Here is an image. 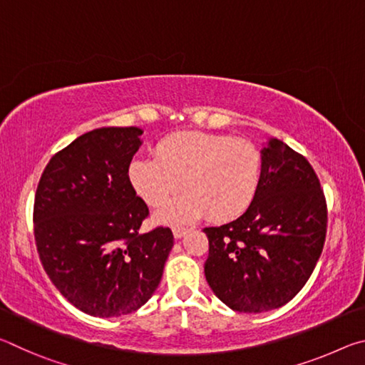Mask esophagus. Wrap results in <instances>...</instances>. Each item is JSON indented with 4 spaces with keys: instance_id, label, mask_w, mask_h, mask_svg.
Wrapping results in <instances>:
<instances>
[{
    "instance_id": "esophagus-1",
    "label": "esophagus",
    "mask_w": 365,
    "mask_h": 365,
    "mask_svg": "<svg viewBox=\"0 0 365 365\" xmlns=\"http://www.w3.org/2000/svg\"><path fill=\"white\" fill-rule=\"evenodd\" d=\"M172 232H174V237H175L177 240H180V238L185 237V235L188 233V228H185V227H174V228H172Z\"/></svg>"
}]
</instances>
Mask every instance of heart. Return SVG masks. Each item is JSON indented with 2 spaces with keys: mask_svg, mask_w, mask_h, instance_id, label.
I'll use <instances>...</instances> for the list:
<instances>
[{
  "mask_svg": "<svg viewBox=\"0 0 365 365\" xmlns=\"http://www.w3.org/2000/svg\"><path fill=\"white\" fill-rule=\"evenodd\" d=\"M262 174V158L246 140L225 135L182 132L159 141L156 158L133 159L130 182L148 205L159 207L187 190L158 214L170 224L197 219H232L251 205Z\"/></svg>",
  "mask_w": 365,
  "mask_h": 365,
  "instance_id": "b5f03b06",
  "label": "heart"
}]
</instances>
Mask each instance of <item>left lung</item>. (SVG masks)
Listing matches in <instances>:
<instances>
[{
  "instance_id": "1",
  "label": "left lung",
  "mask_w": 365,
  "mask_h": 365,
  "mask_svg": "<svg viewBox=\"0 0 365 365\" xmlns=\"http://www.w3.org/2000/svg\"><path fill=\"white\" fill-rule=\"evenodd\" d=\"M261 182L238 219L206 227L205 275L233 311L282 307L306 285L322 255L327 205L307 160L277 138L261 150Z\"/></svg>"
}]
</instances>
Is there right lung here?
<instances>
[{"mask_svg": "<svg viewBox=\"0 0 365 365\" xmlns=\"http://www.w3.org/2000/svg\"><path fill=\"white\" fill-rule=\"evenodd\" d=\"M138 127L86 132L54 154L35 195V242L59 293L93 317L135 312L156 292L174 246L170 228L140 233L146 202L130 178Z\"/></svg>", "mask_w": 365, "mask_h": 365, "instance_id": "right-lung-1", "label": "right lung"}]
</instances>
